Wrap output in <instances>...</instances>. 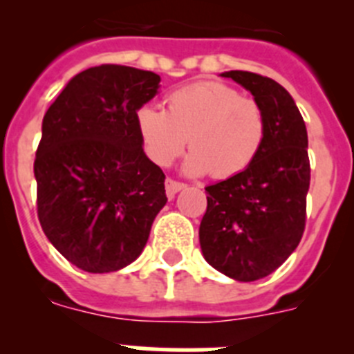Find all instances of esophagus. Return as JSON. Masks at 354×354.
<instances>
[{"label": "esophagus", "mask_w": 354, "mask_h": 354, "mask_svg": "<svg viewBox=\"0 0 354 354\" xmlns=\"http://www.w3.org/2000/svg\"><path fill=\"white\" fill-rule=\"evenodd\" d=\"M165 187H167V196L171 200L175 195H177V193L180 192V189H183L184 184L179 183V180L167 179V180H165Z\"/></svg>", "instance_id": "obj_1"}]
</instances>
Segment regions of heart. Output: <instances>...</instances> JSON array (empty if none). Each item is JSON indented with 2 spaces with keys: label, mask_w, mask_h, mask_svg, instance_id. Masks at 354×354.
<instances>
[{
  "label": "heart",
  "mask_w": 354,
  "mask_h": 354,
  "mask_svg": "<svg viewBox=\"0 0 354 354\" xmlns=\"http://www.w3.org/2000/svg\"><path fill=\"white\" fill-rule=\"evenodd\" d=\"M167 111L154 104L136 109L134 120L147 156L170 167L189 140L184 171L228 179L255 161L266 138L262 106L218 81H202L168 93Z\"/></svg>",
  "instance_id": "1"
}]
</instances>
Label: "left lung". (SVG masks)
Listing matches in <instances>:
<instances>
[{"mask_svg": "<svg viewBox=\"0 0 354 354\" xmlns=\"http://www.w3.org/2000/svg\"><path fill=\"white\" fill-rule=\"evenodd\" d=\"M221 76L245 86L262 106L266 138L245 171L205 187L200 248L214 270L253 282L278 270L301 241L310 186L308 136L282 84L246 71Z\"/></svg>", "mask_w": 354, "mask_h": 354, "instance_id": "obj_1", "label": "left lung"}]
</instances>
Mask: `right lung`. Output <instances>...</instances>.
Segmentation results:
<instances>
[{"label":"right lung","instance_id":"obj_1","mask_svg":"<svg viewBox=\"0 0 354 354\" xmlns=\"http://www.w3.org/2000/svg\"><path fill=\"white\" fill-rule=\"evenodd\" d=\"M161 77L99 65L67 83L42 120L37 212L51 245L88 273H111L140 257L167 204L165 174L143 152L136 109Z\"/></svg>","mask_w":354,"mask_h":354}]
</instances>
